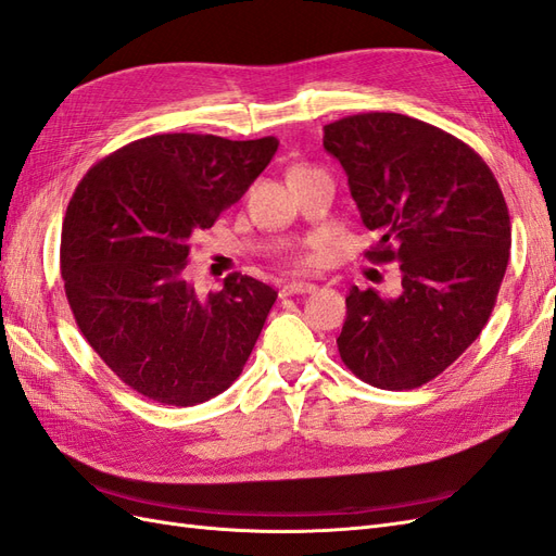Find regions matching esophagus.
<instances>
[{"mask_svg":"<svg viewBox=\"0 0 556 556\" xmlns=\"http://www.w3.org/2000/svg\"><path fill=\"white\" fill-rule=\"evenodd\" d=\"M317 285L313 282H306V280H290L285 282L280 288V296H292V294H311L315 292Z\"/></svg>","mask_w":556,"mask_h":556,"instance_id":"1","label":"esophagus"}]
</instances>
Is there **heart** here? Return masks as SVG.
Instances as JSON below:
<instances>
[{
  "label": "heart",
  "mask_w": 556,
  "mask_h": 556,
  "mask_svg": "<svg viewBox=\"0 0 556 556\" xmlns=\"http://www.w3.org/2000/svg\"><path fill=\"white\" fill-rule=\"evenodd\" d=\"M308 262H313V257H311V255H306V257H301V264H308Z\"/></svg>",
  "instance_id": "1"
}]
</instances>
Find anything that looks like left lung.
<instances>
[{
  "instance_id": "obj_1",
  "label": "left lung",
  "mask_w": 556,
  "mask_h": 556,
  "mask_svg": "<svg viewBox=\"0 0 556 556\" xmlns=\"http://www.w3.org/2000/svg\"><path fill=\"white\" fill-rule=\"evenodd\" d=\"M366 229L371 262H399L401 294L352 285L343 364L380 390L433 380L473 343L510 257V215L490 166L452 134L401 113L325 125Z\"/></svg>"
}]
</instances>
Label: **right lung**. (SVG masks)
Returning a JSON list of instances; mask_svg holds the SVG:
<instances>
[{
  "label": "right lung",
  "mask_w": 556,
  "mask_h": 556,
  "mask_svg": "<svg viewBox=\"0 0 556 556\" xmlns=\"http://www.w3.org/2000/svg\"><path fill=\"white\" fill-rule=\"evenodd\" d=\"M278 139L157 134L83 176L62 223L60 266L76 325L111 371L162 406H197L237 380L278 292L229 274L199 296L190 237L245 194Z\"/></svg>",
  "instance_id": "add662e5"
}]
</instances>
